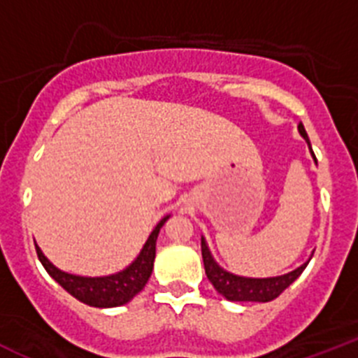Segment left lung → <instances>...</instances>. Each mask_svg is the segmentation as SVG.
<instances>
[{
    "instance_id": "8db88e82",
    "label": "left lung",
    "mask_w": 358,
    "mask_h": 358,
    "mask_svg": "<svg viewBox=\"0 0 358 358\" xmlns=\"http://www.w3.org/2000/svg\"><path fill=\"white\" fill-rule=\"evenodd\" d=\"M297 131L303 136V140L308 143L310 152L314 156V150H312V145H310L308 134H306L303 123L297 125ZM315 159V156H314ZM201 249H202V260H204V268H206V276L211 281V285L215 287L220 296H224L229 301H258V303H267L273 301L280 296L287 287H290L294 281L299 278V274L305 271V267L308 265L310 258L303 265H299L297 268L290 271L287 274H281V276H273V278H248V276H238V274H233L226 268H222L220 265L215 262V258L211 256V251L208 249V243L204 240V236L201 238Z\"/></svg>"
}]
</instances>
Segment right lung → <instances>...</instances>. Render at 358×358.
<instances>
[{
    "mask_svg": "<svg viewBox=\"0 0 358 358\" xmlns=\"http://www.w3.org/2000/svg\"><path fill=\"white\" fill-rule=\"evenodd\" d=\"M170 218V215L163 217L157 222V226L152 229L145 242L140 255L136 256V260L131 265L120 271V273L109 274V276H77L57 268L52 262L44 256L41 248L36 243V251L39 256L41 264L46 268V273L53 278L64 290H68L73 297H77L78 301L85 303L96 308H113V306H122L129 303L138 292L143 290L147 285L148 278L154 268V258H156V242L159 229L163 224Z\"/></svg>",
    "mask_w": 358,
    "mask_h": 358,
    "instance_id": "1",
    "label": "right lung"
}]
</instances>
